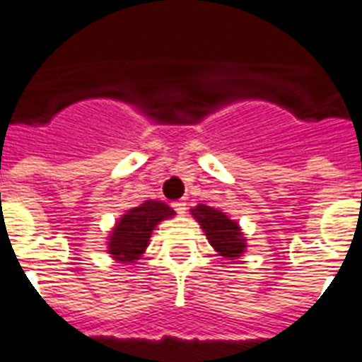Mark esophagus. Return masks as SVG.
I'll return each mask as SVG.
<instances>
[{"label": "esophagus", "instance_id": "esophagus-1", "mask_svg": "<svg viewBox=\"0 0 362 362\" xmlns=\"http://www.w3.org/2000/svg\"><path fill=\"white\" fill-rule=\"evenodd\" d=\"M173 206H175V211L178 212V214H186V209H187V203L184 199H180V201H175V203H173Z\"/></svg>", "mask_w": 362, "mask_h": 362}]
</instances>
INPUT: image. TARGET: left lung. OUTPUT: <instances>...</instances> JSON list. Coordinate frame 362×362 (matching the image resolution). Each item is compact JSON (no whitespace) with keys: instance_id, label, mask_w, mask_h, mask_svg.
Returning <instances> with one entry per match:
<instances>
[{"instance_id":"1","label":"left lung","mask_w":362,"mask_h":362,"mask_svg":"<svg viewBox=\"0 0 362 362\" xmlns=\"http://www.w3.org/2000/svg\"><path fill=\"white\" fill-rule=\"evenodd\" d=\"M189 212L199 222L201 230L205 231L206 239L218 255L228 260H237L247 252V237L241 231V226L235 220H231L226 212L203 203L193 206Z\"/></svg>"}]
</instances>
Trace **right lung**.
<instances>
[{
	"label": "right lung",
	"mask_w": 362,
	"mask_h": 362,
	"mask_svg": "<svg viewBox=\"0 0 362 362\" xmlns=\"http://www.w3.org/2000/svg\"><path fill=\"white\" fill-rule=\"evenodd\" d=\"M173 216L175 211L161 201L148 199L142 205L132 206L115 220L106 239V252L119 264H136L144 256L156 226Z\"/></svg>",
	"instance_id": "1"
}]
</instances>
